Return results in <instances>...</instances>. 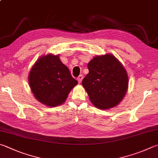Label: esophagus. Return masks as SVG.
<instances>
[{"label":"esophagus","mask_w":158,"mask_h":158,"mask_svg":"<svg viewBox=\"0 0 158 158\" xmlns=\"http://www.w3.org/2000/svg\"><path fill=\"white\" fill-rule=\"evenodd\" d=\"M83 78H84V76H83V74H80V75L77 77V81H78L79 83H81Z\"/></svg>","instance_id":"34e87169"}]
</instances>
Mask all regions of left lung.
Instances as JSON below:
<instances>
[{"label": "left lung", "instance_id": "1", "mask_svg": "<svg viewBox=\"0 0 158 158\" xmlns=\"http://www.w3.org/2000/svg\"><path fill=\"white\" fill-rule=\"evenodd\" d=\"M89 73L82 81L94 106L108 109L124 98L128 85L125 68L112 54L97 56L88 63Z\"/></svg>", "mask_w": 158, "mask_h": 158}]
</instances>
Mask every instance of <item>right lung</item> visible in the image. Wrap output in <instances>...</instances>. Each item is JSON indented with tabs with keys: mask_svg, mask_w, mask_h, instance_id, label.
Here are the masks:
<instances>
[{
	"mask_svg": "<svg viewBox=\"0 0 158 158\" xmlns=\"http://www.w3.org/2000/svg\"><path fill=\"white\" fill-rule=\"evenodd\" d=\"M29 84L36 99L48 106L63 104L78 81L58 55L48 54L36 62L29 74Z\"/></svg>",
	"mask_w": 158,
	"mask_h": 158,
	"instance_id": "1",
	"label": "right lung"
}]
</instances>
